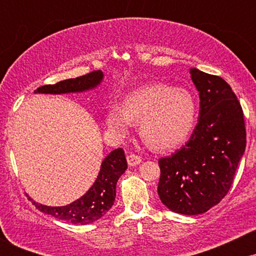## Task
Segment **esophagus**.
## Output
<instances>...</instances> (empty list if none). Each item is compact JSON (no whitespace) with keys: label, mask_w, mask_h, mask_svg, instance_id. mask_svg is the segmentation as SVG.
Wrapping results in <instances>:
<instances>
[{"label":"esophagus","mask_w":256,"mask_h":256,"mask_svg":"<svg viewBox=\"0 0 256 256\" xmlns=\"http://www.w3.org/2000/svg\"><path fill=\"white\" fill-rule=\"evenodd\" d=\"M128 158V166H131V167L140 165V164L142 162V158H140L138 156V155H136V154H128V158Z\"/></svg>","instance_id":"obj_1"}]
</instances>
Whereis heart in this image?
I'll list each match as a JSON object with an SVG mask.
<instances>
[{
  "label": "heart",
  "instance_id": "b5f03b06",
  "mask_svg": "<svg viewBox=\"0 0 256 256\" xmlns=\"http://www.w3.org/2000/svg\"><path fill=\"white\" fill-rule=\"evenodd\" d=\"M196 101L184 88L165 83L140 86L126 96L124 107L112 106L107 122L112 134L125 137L134 122L149 146L168 150L180 146L192 132L196 120Z\"/></svg>",
  "mask_w": 256,
  "mask_h": 256
}]
</instances>
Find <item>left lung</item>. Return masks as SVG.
I'll list each match as a JSON object with an SVG mask.
<instances>
[{"label":"left lung","instance_id":"1","mask_svg":"<svg viewBox=\"0 0 256 256\" xmlns=\"http://www.w3.org/2000/svg\"><path fill=\"white\" fill-rule=\"evenodd\" d=\"M190 74L200 95L198 122L186 144L158 160V194L172 212L196 216L228 192L246 134L242 107L230 85L198 68Z\"/></svg>","mask_w":256,"mask_h":256}]
</instances>
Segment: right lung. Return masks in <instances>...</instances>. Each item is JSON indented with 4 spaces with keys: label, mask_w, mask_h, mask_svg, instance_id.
Masks as SVG:
<instances>
[{
    "label": "right lung",
    "mask_w": 256,
    "mask_h": 256,
    "mask_svg": "<svg viewBox=\"0 0 256 256\" xmlns=\"http://www.w3.org/2000/svg\"><path fill=\"white\" fill-rule=\"evenodd\" d=\"M104 79L102 71H94L82 77L66 79L56 84L43 85L34 90L40 94H68V92H83V91L94 89L101 84ZM128 168L125 152L122 148L110 152L102 161L101 168L95 183L77 201L61 207H50L37 204L31 198H28L37 210L40 212L49 214L54 218L72 222V224L86 225L96 222L104 216L110 210L116 201V182L120 176Z\"/></svg>",
    "instance_id": "right-lung-1"
}]
</instances>
